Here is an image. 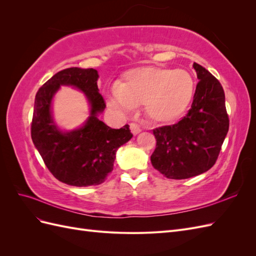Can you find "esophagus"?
Instances as JSON below:
<instances>
[{"instance_id":"1","label":"esophagus","mask_w":256,"mask_h":256,"mask_svg":"<svg viewBox=\"0 0 256 256\" xmlns=\"http://www.w3.org/2000/svg\"><path fill=\"white\" fill-rule=\"evenodd\" d=\"M129 127H130V130H131V132H132V134L134 136H136V134H138L141 132V128H140V126L138 125H136V124H134V122H131L130 125H129Z\"/></svg>"}]
</instances>
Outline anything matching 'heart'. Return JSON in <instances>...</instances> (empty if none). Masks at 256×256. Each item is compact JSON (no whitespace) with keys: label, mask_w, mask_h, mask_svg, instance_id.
<instances>
[{"label":"heart","mask_w":256,"mask_h":256,"mask_svg":"<svg viewBox=\"0 0 256 256\" xmlns=\"http://www.w3.org/2000/svg\"><path fill=\"white\" fill-rule=\"evenodd\" d=\"M196 92V82L186 69L154 66L136 68L106 92V104L120 115H128L144 104L156 122H171L184 114Z\"/></svg>","instance_id":"obj_1"}]
</instances>
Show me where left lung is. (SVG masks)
<instances>
[{
  "label": "left lung",
  "instance_id": "obj_1",
  "mask_svg": "<svg viewBox=\"0 0 256 256\" xmlns=\"http://www.w3.org/2000/svg\"><path fill=\"white\" fill-rule=\"evenodd\" d=\"M198 83L188 114L175 125L154 130L157 145L152 166L171 180H186L207 172L219 156L228 131L226 95L220 82L193 63Z\"/></svg>",
  "mask_w": 256,
  "mask_h": 256
}]
</instances>
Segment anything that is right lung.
Instances as JSON below:
<instances>
[{
	"mask_svg": "<svg viewBox=\"0 0 256 256\" xmlns=\"http://www.w3.org/2000/svg\"><path fill=\"white\" fill-rule=\"evenodd\" d=\"M96 69L72 67L54 74L35 97L30 134L44 162L60 182L74 187L102 184L112 172L116 152L132 138L129 126L112 129L99 120L106 109ZM60 86L82 92L90 114L81 126L64 130L52 118V99Z\"/></svg>",
	"mask_w": 256,
	"mask_h": 256,
	"instance_id": "1",
	"label": "right lung"
}]
</instances>
